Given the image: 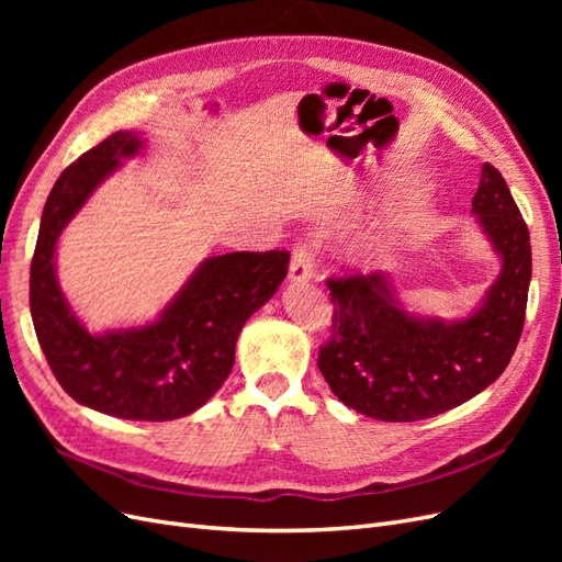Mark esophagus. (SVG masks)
Returning <instances> with one entry per match:
<instances>
[{
  "label": "esophagus",
  "mask_w": 562,
  "mask_h": 562,
  "mask_svg": "<svg viewBox=\"0 0 562 562\" xmlns=\"http://www.w3.org/2000/svg\"><path fill=\"white\" fill-rule=\"evenodd\" d=\"M316 262V244H297L293 248V258H291V271H288V279L300 283L307 281L314 271Z\"/></svg>",
  "instance_id": "1"
}]
</instances>
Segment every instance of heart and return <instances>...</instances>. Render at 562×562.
Segmentation results:
<instances>
[{
    "label": "heart",
    "instance_id": "heart-1",
    "mask_svg": "<svg viewBox=\"0 0 562 562\" xmlns=\"http://www.w3.org/2000/svg\"><path fill=\"white\" fill-rule=\"evenodd\" d=\"M368 252H370V255H372V248H368Z\"/></svg>",
    "mask_w": 562,
    "mask_h": 562
}]
</instances>
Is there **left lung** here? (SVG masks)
I'll use <instances>...</instances> for the list:
<instances>
[{"label":"left lung","mask_w":562,"mask_h":562,"mask_svg":"<svg viewBox=\"0 0 562 562\" xmlns=\"http://www.w3.org/2000/svg\"><path fill=\"white\" fill-rule=\"evenodd\" d=\"M471 211L502 271L481 307L462 321L411 314L384 271L328 279L333 330L318 351V370L356 413L382 422L436 417L481 394L512 361L532 277L530 232L492 164H483Z\"/></svg>","instance_id":"1"}]
</instances>
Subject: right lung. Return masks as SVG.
<instances>
[{
  "label": "right lung",
  "instance_id": "add662e5",
  "mask_svg": "<svg viewBox=\"0 0 562 562\" xmlns=\"http://www.w3.org/2000/svg\"><path fill=\"white\" fill-rule=\"evenodd\" d=\"M143 145L135 131H116L60 173L46 199L30 267V312L50 370L77 403L119 419L166 422L199 411L223 386L236 337L277 293L291 255H215L196 267L155 323L89 333L58 285V236L95 187Z\"/></svg>",
  "mask_w": 562,
  "mask_h": 562
}]
</instances>
